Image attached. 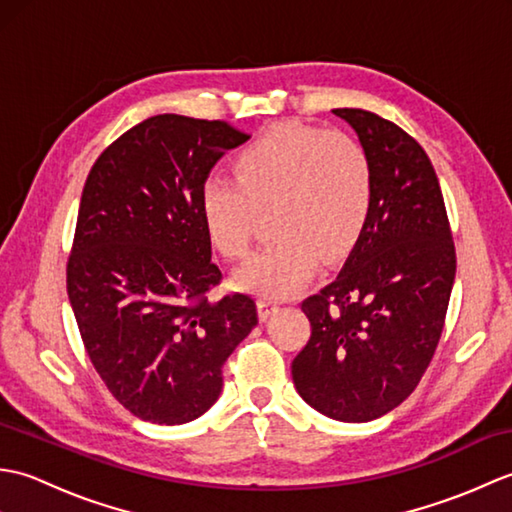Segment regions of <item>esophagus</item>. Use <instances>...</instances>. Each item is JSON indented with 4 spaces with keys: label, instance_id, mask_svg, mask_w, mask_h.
Masks as SVG:
<instances>
[{
    "label": "esophagus",
    "instance_id": "esophagus-1",
    "mask_svg": "<svg viewBox=\"0 0 512 512\" xmlns=\"http://www.w3.org/2000/svg\"><path fill=\"white\" fill-rule=\"evenodd\" d=\"M257 306H259V317L268 319L270 314H273L281 306V299H277L273 295H262L257 299Z\"/></svg>",
    "mask_w": 512,
    "mask_h": 512
}]
</instances>
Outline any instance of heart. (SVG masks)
Wrapping results in <instances>:
<instances>
[{
  "label": "heart",
  "instance_id": "b5f03b06",
  "mask_svg": "<svg viewBox=\"0 0 512 512\" xmlns=\"http://www.w3.org/2000/svg\"><path fill=\"white\" fill-rule=\"evenodd\" d=\"M233 178L200 187L204 231L228 262L250 253L262 213L273 242L248 259L242 288L286 295L306 281L319 255H345L363 237L378 195L374 160L361 140L303 123H277L233 158Z\"/></svg>",
  "mask_w": 512,
  "mask_h": 512
}]
</instances>
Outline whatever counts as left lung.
Wrapping results in <instances>:
<instances>
[{
	"instance_id": "left-lung-1",
	"label": "left lung",
	"mask_w": 512,
	"mask_h": 512,
	"mask_svg": "<svg viewBox=\"0 0 512 512\" xmlns=\"http://www.w3.org/2000/svg\"><path fill=\"white\" fill-rule=\"evenodd\" d=\"M374 160L376 209L341 273L301 303L310 339L292 380L341 422L385 416L420 383L440 341L455 246L429 156L405 129L365 110H334Z\"/></svg>"
}]
</instances>
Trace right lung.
Segmentation results:
<instances>
[{"label": "right lung", "instance_id": "add662e5", "mask_svg": "<svg viewBox=\"0 0 512 512\" xmlns=\"http://www.w3.org/2000/svg\"><path fill=\"white\" fill-rule=\"evenodd\" d=\"M248 136L226 121L158 114L116 138L85 180L68 297L96 372L136 418L182 424L222 391V367L257 325L222 281L200 187Z\"/></svg>", "mask_w": 512, "mask_h": 512}]
</instances>
